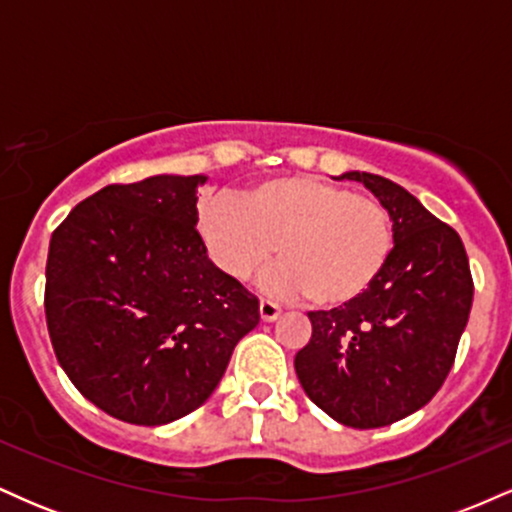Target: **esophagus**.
Wrapping results in <instances>:
<instances>
[{"label": "esophagus", "mask_w": 512, "mask_h": 512, "mask_svg": "<svg viewBox=\"0 0 512 512\" xmlns=\"http://www.w3.org/2000/svg\"><path fill=\"white\" fill-rule=\"evenodd\" d=\"M281 315V308L272 301H260V317L264 322H274Z\"/></svg>", "instance_id": "34e87169"}]
</instances>
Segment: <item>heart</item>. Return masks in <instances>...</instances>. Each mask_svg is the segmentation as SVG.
<instances>
[{
  "label": "heart",
  "instance_id": "obj_1",
  "mask_svg": "<svg viewBox=\"0 0 512 512\" xmlns=\"http://www.w3.org/2000/svg\"><path fill=\"white\" fill-rule=\"evenodd\" d=\"M211 262L228 279L248 281L274 257L264 291L308 296L320 308L354 303L383 274L395 228L375 197L313 175H281L240 199H211L197 214Z\"/></svg>",
  "mask_w": 512,
  "mask_h": 512
}]
</instances>
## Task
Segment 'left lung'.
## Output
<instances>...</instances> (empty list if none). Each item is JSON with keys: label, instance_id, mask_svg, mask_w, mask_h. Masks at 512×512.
<instances>
[{"label": "left lung", "instance_id": "1", "mask_svg": "<svg viewBox=\"0 0 512 512\" xmlns=\"http://www.w3.org/2000/svg\"><path fill=\"white\" fill-rule=\"evenodd\" d=\"M363 182L390 211L395 248L354 303L308 313L313 337L296 354L305 395L339 424L390 426L433 399L448 378L472 310L474 284L455 228L397 182Z\"/></svg>", "mask_w": 512, "mask_h": 512}]
</instances>
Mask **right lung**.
<instances>
[{
    "label": "right lung",
    "instance_id": "1",
    "mask_svg": "<svg viewBox=\"0 0 512 512\" xmlns=\"http://www.w3.org/2000/svg\"><path fill=\"white\" fill-rule=\"evenodd\" d=\"M207 175L108 185L50 238L45 317L57 361L105 414L163 426L202 407L260 301L209 260L197 233Z\"/></svg>",
    "mask_w": 512,
    "mask_h": 512
}]
</instances>
